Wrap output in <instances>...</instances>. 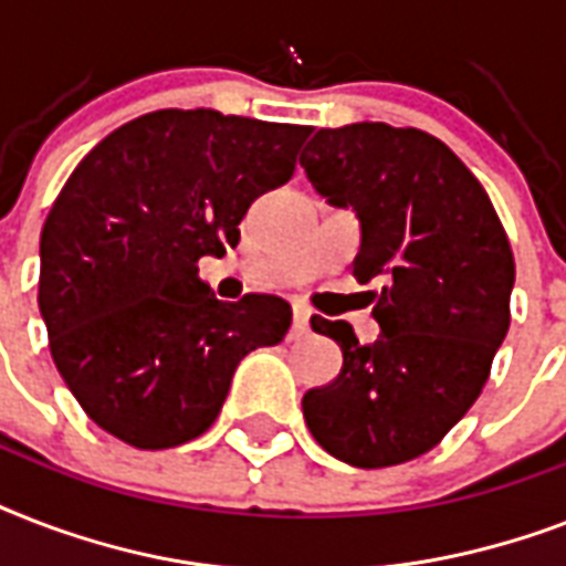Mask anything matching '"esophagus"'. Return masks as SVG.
I'll return each instance as SVG.
<instances>
[{"mask_svg":"<svg viewBox=\"0 0 566 566\" xmlns=\"http://www.w3.org/2000/svg\"><path fill=\"white\" fill-rule=\"evenodd\" d=\"M311 311L305 305H293V337H302L308 332Z\"/></svg>","mask_w":566,"mask_h":566,"instance_id":"esophagus-1","label":"esophagus"}]
</instances>
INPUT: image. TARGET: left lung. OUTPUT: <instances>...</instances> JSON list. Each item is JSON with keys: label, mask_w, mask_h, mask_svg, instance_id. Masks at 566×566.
I'll return each instance as SVG.
<instances>
[{"label": "left lung", "mask_w": 566, "mask_h": 566, "mask_svg": "<svg viewBox=\"0 0 566 566\" xmlns=\"http://www.w3.org/2000/svg\"><path fill=\"white\" fill-rule=\"evenodd\" d=\"M300 164L335 208H353V275L381 335L358 344L346 319L311 317L344 367L302 396L311 434L337 461L376 470L438 447L479 399L511 326L514 255L473 172L420 128H319Z\"/></svg>", "instance_id": "left-lung-1"}]
</instances>
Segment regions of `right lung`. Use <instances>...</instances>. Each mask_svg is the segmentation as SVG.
Segmentation results:
<instances>
[{"label":"right lung","mask_w":566,"mask_h":566,"mask_svg":"<svg viewBox=\"0 0 566 566\" xmlns=\"http://www.w3.org/2000/svg\"><path fill=\"white\" fill-rule=\"evenodd\" d=\"M308 126L164 108L96 144L40 234V317L99 429L170 449L211 429L238 364L282 344L279 296L220 302L199 258L238 247L249 205L296 170Z\"/></svg>","instance_id":"1"}]
</instances>
